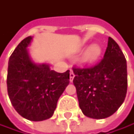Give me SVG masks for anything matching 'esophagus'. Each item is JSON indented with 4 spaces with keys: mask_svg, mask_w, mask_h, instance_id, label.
Listing matches in <instances>:
<instances>
[{
    "mask_svg": "<svg viewBox=\"0 0 134 134\" xmlns=\"http://www.w3.org/2000/svg\"><path fill=\"white\" fill-rule=\"evenodd\" d=\"M74 77H75V74L73 73V71H71V72H70V81H71V82H72V81H73Z\"/></svg>",
    "mask_w": 134,
    "mask_h": 134,
    "instance_id": "esophagus-1",
    "label": "esophagus"
}]
</instances>
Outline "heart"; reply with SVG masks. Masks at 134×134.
<instances>
[{"label": "heart", "instance_id": "b5f03b06", "mask_svg": "<svg viewBox=\"0 0 134 134\" xmlns=\"http://www.w3.org/2000/svg\"><path fill=\"white\" fill-rule=\"evenodd\" d=\"M101 54V49L98 45H92L87 51L85 55H84V60L87 63H93L96 60L98 59V58L100 56Z\"/></svg>", "mask_w": 134, "mask_h": 134}]
</instances>
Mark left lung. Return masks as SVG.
<instances>
[{"label": "left lung", "mask_w": 134, "mask_h": 134, "mask_svg": "<svg viewBox=\"0 0 134 134\" xmlns=\"http://www.w3.org/2000/svg\"><path fill=\"white\" fill-rule=\"evenodd\" d=\"M79 105L83 113L94 119L113 115L127 92V63L118 44L109 37L104 58L95 66H73Z\"/></svg>", "instance_id": "obj_1"}]
</instances>
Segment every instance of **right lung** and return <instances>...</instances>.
Here are the masks:
<instances>
[{
	"label": "right lung",
	"mask_w": 134,
	"mask_h": 134,
	"mask_svg": "<svg viewBox=\"0 0 134 134\" xmlns=\"http://www.w3.org/2000/svg\"><path fill=\"white\" fill-rule=\"evenodd\" d=\"M31 39L30 36L23 39L9 57L7 90L13 108L21 116L40 121L54 114L70 82V71L59 73L47 64L33 63L26 50Z\"/></svg>",
	"instance_id": "add662e5"
}]
</instances>
